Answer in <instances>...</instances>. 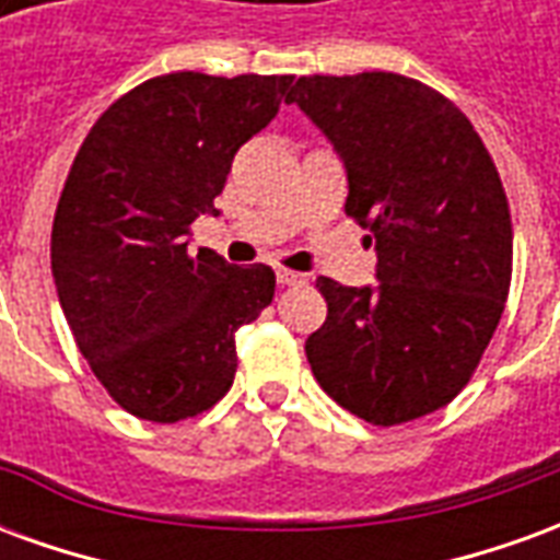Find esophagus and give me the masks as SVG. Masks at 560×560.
<instances>
[{
    "label": "esophagus",
    "mask_w": 560,
    "mask_h": 560,
    "mask_svg": "<svg viewBox=\"0 0 560 560\" xmlns=\"http://www.w3.org/2000/svg\"><path fill=\"white\" fill-rule=\"evenodd\" d=\"M276 279H279L281 288H293V284H305L308 276H303V272H293V269H276Z\"/></svg>",
    "instance_id": "1"
}]
</instances>
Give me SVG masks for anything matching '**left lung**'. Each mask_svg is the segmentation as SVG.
I'll return each mask as SVG.
<instances>
[{"instance_id":"left-lung-1","label":"left lung","mask_w":560,"mask_h":560,"mask_svg":"<svg viewBox=\"0 0 560 560\" xmlns=\"http://www.w3.org/2000/svg\"><path fill=\"white\" fill-rule=\"evenodd\" d=\"M348 173L345 212L372 231L377 284L320 276L324 327L305 357L345 411L399 425L444 408L504 312L513 224L468 116L420 80L363 71L300 78L291 92Z\"/></svg>"}]
</instances>
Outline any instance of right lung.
I'll use <instances>...</instances> for the list:
<instances>
[{
  "mask_svg": "<svg viewBox=\"0 0 560 560\" xmlns=\"http://www.w3.org/2000/svg\"><path fill=\"white\" fill-rule=\"evenodd\" d=\"M291 74L152 78L102 114L59 197L56 293L80 353L128 413L179 422L212 408L236 375V329L276 293L264 264L188 252L215 215L233 155L291 102Z\"/></svg>",
  "mask_w": 560,
  "mask_h": 560,
  "instance_id": "right-lung-1",
  "label": "right lung"
}]
</instances>
